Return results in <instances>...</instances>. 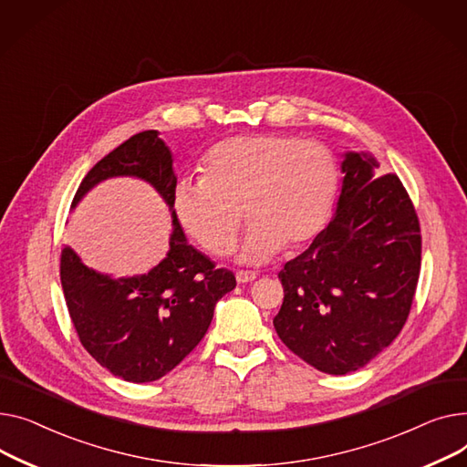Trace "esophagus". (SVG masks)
Returning <instances> with one entry per match:
<instances>
[{
  "label": "esophagus",
  "instance_id": "esophagus-1",
  "mask_svg": "<svg viewBox=\"0 0 467 467\" xmlns=\"http://www.w3.org/2000/svg\"><path fill=\"white\" fill-rule=\"evenodd\" d=\"M235 279L239 285H244V283H253L256 279V273L254 271H237L235 273Z\"/></svg>",
  "mask_w": 467,
  "mask_h": 467
}]
</instances>
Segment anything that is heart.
<instances>
[{"label":"heart","mask_w":467,"mask_h":467,"mask_svg":"<svg viewBox=\"0 0 467 467\" xmlns=\"http://www.w3.org/2000/svg\"><path fill=\"white\" fill-rule=\"evenodd\" d=\"M202 179H182L173 209L182 228L205 251L228 256L235 249L243 209L253 223L241 260L262 264L283 246L311 241L332 214L339 163L320 141L294 135H237L203 158Z\"/></svg>","instance_id":"heart-1"}]
</instances>
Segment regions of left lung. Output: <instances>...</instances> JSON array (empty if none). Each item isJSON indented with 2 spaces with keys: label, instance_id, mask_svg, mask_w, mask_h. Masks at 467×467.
Listing matches in <instances>:
<instances>
[{
  "label": "left lung",
  "instance_id": "1",
  "mask_svg": "<svg viewBox=\"0 0 467 467\" xmlns=\"http://www.w3.org/2000/svg\"><path fill=\"white\" fill-rule=\"evenodd\" d=\"M337 213L279 271L281 341L330 375L364 368L401 332L420 275V223L396 173L368 154L343 160Z\"/></svg>",
  "mask_w": 467,
  "mask_h": 467
}]
</instances>
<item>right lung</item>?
Wrapping results in <instances>:
<instances>
[{
  "instance_id": "obj_1",
  "label": "right lung",
  "mask_w": 467,
  "mask_h": 467,
  "mask_svg": "<svg viewBox=\"0 0 467 467\" xmlns=\"http://www.w3.org/2000/svg\"><path fill=\"white\" fill-rule=\"evenodd\" d=\"M171 152L156 130L135 133L82 179L73 207L99 181L140 177L173 207ZM170 253L145 275L111 279L87 267L64 244L60 281L78 341L92 358L130 382L168 375L203 339L214 306L235 288L234 273L186 243L173 211Z\"/></svg>"
}]
</instances>
